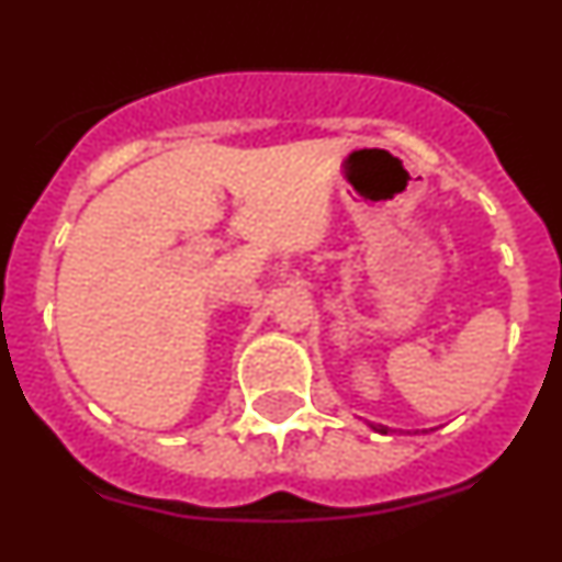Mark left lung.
Returning a JSON list of instances; mask_svg holds the SVG:
<instances>
[{
	"label": "left lung",
	"instance_id": "left-lung-1",
	"mask_svg": "<svg viewBox=\"0 0 562 562\" xmlns=\"http://www.w3.org/2000/svg\"><path fill=\"white\" fill-rule=\"evenodd\" d=\"M371 426V429H374V431H380V435H391V429H387V426H374V424H369Z\"/></svg>",
	"mask_w": 562,
	"mask_h": 562
}]
</instances>
